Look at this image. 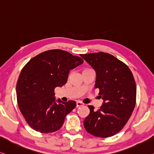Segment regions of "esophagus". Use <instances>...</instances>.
Returning <instances> with one entry per match:
<instances>
[{"label": "esophagus", "mask_w": 154, "mask_h": 154, "mask_svg": "<svg viewBox=\"0 0 154 154\" xmlns=\"http://www.w3.org/2000/svg\"><path fill=\"white\" fill-rule=\"evenodd\" d=\"M82 105H83V103H81V102H80V101H77L76 102V107H80V106H82Z\"/></svg>", "instance_id": "1"}]
</instances>
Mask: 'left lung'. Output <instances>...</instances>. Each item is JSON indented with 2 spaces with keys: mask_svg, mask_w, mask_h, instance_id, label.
I'll list each match as a JSON object with an SVG mask.
<instances>
[{
  "mask_svg": "<svg viewBox=\"0 0 154 154\" xmlns=\"http://www.w3.org/2000/svg\"><path fill=\"white\" fill-rule=\"evenodd\" d=\"M80 56L95 70V88L99 89L103 100L98 110L88 106L90 112L84 120V127L94 136H112L123 128L136 105L133 74L128 66L110 54L98 52Z\"/></svg>",
  "mask_w": 154,
  "mask_h": 154,
  "instance_id": "obj_1",
  "label": "left lung"
}]
</instances>
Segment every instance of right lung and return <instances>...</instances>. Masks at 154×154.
Returning a JSON list of instances; mask_svg holds the SVG:
<instances>
[{
    "label": "right lung",
    "instance_id": "right-lung-1",
    "mask_svg": "<svg viewBox=\"0 0 154 154\" xmlns=\"http://www.w3.org/2000/svg\"><path fill=\"white\" fill-rule=\"evenodd\" d=\"M82 63L79 56L52 49L35 56L23 68L16 84L18 105L33 129L47 134L63 126L76 103L56 100L54 89L66 84L70 70Z\"/></svg>",
    "mask_w": 154,
    "mask_h": 154
}]
</instances>
